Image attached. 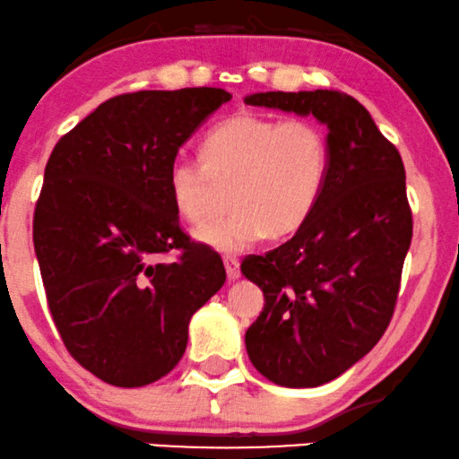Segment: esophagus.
I'll list each match as a JSON object with an SVG mask.
<instances>
[{
	"mask_svg": "<svg viewBox=\"0 0 459 459\" xmlns=\"http://www.w3.org/2000/svg\"><path fill=\"white\" fill-rule=\"evenodd\" d=\"M224 266H226V275H229L230 281L239 280V277H241L239 260H237L235 256H224Z\"/></svg>",
	"mask_w": 459,
	"mask_h": 459,
	"instance_id": "esophagus-1",
	"label": "esophagus"
}]
</instances>
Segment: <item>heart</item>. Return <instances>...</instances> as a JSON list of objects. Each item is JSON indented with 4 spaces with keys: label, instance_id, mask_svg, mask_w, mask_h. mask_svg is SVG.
Listing matches in <instances>:
<instances>
[{
    "label": "heart",
    "instance_id": "heart-1",
    "mask_svg": "<svg viewBox=\"0 0 459 459\" xmlns=\"http://www.w3.org/2000/svg\"><path fill=\"white\" fill-rule=\"evenodd\" d=\"M328 171L330 143L316 123L243 112L207 133L203 159L179 154L171 160L167 190L179 216L201 222L213 182H233V212L201 224L195 239L216 252L239 254L266 233H297L316 212Z\"/></svg>",
    "mask_w": 459,
    "mask_h": 459
}]
</instances>
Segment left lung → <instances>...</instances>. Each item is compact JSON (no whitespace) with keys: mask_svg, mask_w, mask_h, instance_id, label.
<instances>
[{"mask_svg":"<svg viewBox=\"0 0 459 459\" xmlns=\"http://www.w3.org/2000/svg\"><path fill=\"white\" fill-rule=\"evenodd\" d=\"M247 106L313 114L328 126L322 199L292 239L246 258L264 307L247 356L283 387H317L351 368L390 326L413 237L404 165L367 108L341 91L256 92Z\"/></svg>","mask_w":459,"mask_h":459,"instance_id":"left-lung-1","label":"left lung"}]
</instances>
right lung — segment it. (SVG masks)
Wrapping results in <instances>:
<instances>
[{"label": "right lung", "mask_w": 459, "mask_h": 459, "mask_svg": "<svg viewBox=\"0 0 459 459\" xmlns=\"http://www.w3.org/2000/svg\"><path fill=\"white\" fill-rule=\"evenodd\" d=\"M230 101L222 89L125 92L52 150L33 213L48 309L78 364L142 387L182 359L188 322L222 288V258L190 241L167 190L178 150ZM179 251L178 261L160 258Z\"/></svg>", "instance_id": "add662e5"}]
</instances>
